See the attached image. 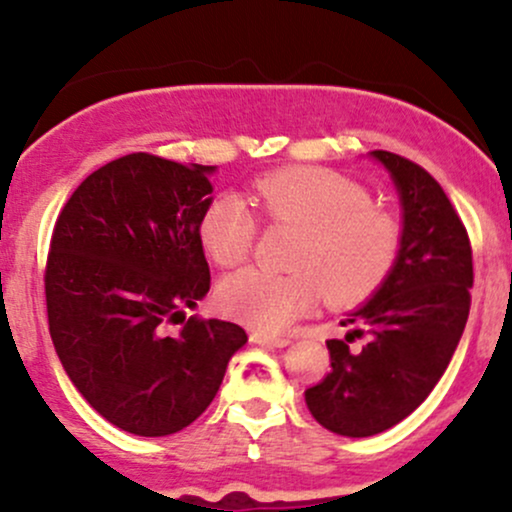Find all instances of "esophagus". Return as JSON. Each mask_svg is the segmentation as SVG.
Masks as SVG:
<instances>
[{
  "mask_svg": "<svg viewBox=\"0 0 512 512\" xmlns=\"http://www.w3.org/2000/svg\"><path fill=\"white\" fill-rule=\"evenodd\" d=\"M250 342L262 344V346H276V349H284V346L291 344V339H289V337H274V334L252 332V334H250Z\"/></svg>",
  "mask_w": 512,
  "mask_h": 512,
  "instance_id": "1",
  "label": "esophagus"
}]
</instances>
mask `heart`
I'll use <instances>...</instances> for the list:
<instances>
[{
    "instance_id": "heart-1",
    "label": "heart",
    "mask_w": 512,
    "mask_h": 512,
    "mask_svg": "<svg viewBox=\"0 0 512 512\" xmlns=\"http://www.w3.org/2000/svg\"><path fill=\"white\" fill-rule=\"evenodd\" d=\"M248 199L269 226L296 231L293 272L243 269L221 281V308L255 330H284L322 296L330 305L361 303L395 269L402 223L373 204L361 182L327 168H281L252 180ZM197 233L219 267H236L252 252L257 219L240 197L216 195L199 216Z\"/></svg>"
}]
</instances>
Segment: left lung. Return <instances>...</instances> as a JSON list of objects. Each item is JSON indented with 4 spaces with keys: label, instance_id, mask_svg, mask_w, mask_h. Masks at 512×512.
<instances>
[{
    "label": "left lung",
    "instance_id": "obj_1",
    "mask_svg": "<svg viewBox=\"0 0 512 512\" xmlns=\"http://www.w3.org/2000/svg\"><path fill=\"white\" fill-rule=\"evenodd\" d=\"M402 202V250L385 284L330 339L332 370L305 390L310 414L327 431L368 438L399 424L431 395L467 325L472 245L443 187L409 158L373 151ZM366 331L358 352L348 344Z\"/></svg>",
    "mask_w": 512,
    "mask_h": 512
}]
</instances>
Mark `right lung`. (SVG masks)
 Segmentation results:
<instances>
[{
	"instance_id": "obj_1",
	"label": "right lung",
	"mask_w": 512,
	"mask_h": 512,
	"mask_svg": "<svg viewBox=\"0 0 512 512\" xmlns=\"http://www.w3.org/2000/svg\"><path fill=\"white\" fill-rule=\"evenodd\" d=\"M214 170L142 151L115 158L76 187L52 231V344L86 402L134 436L190 426L248 342L233 322L185 317L211 284L197 228Z\"/></svg>"
}]
</instances>
